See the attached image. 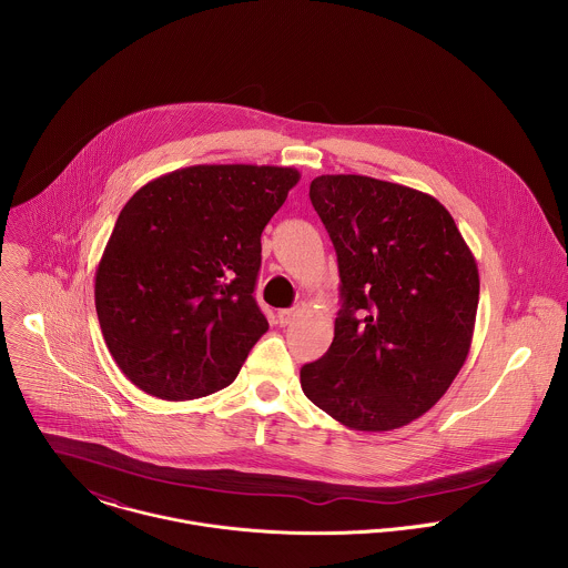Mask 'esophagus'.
<instances>
[{
	"label": "esophagus",
	"mask_w": 568,
	"mask_h": 568,
	"mask_svg": "<svg viewBox=\"0 0 568 568\" xmlns=\"http://www.w3.org/2000/svg\"><path fill=\"white\" fill-rule=\"evenodd\" d=\"M295 317H297V311H295V308H282V311H277V324L280 325H288Z\"/></svg>",
	"instance_id": "obj_1"
}]
</instances>
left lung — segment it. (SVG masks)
Returning a JSON list of instances; mask_svg holds the SVG:
<instances>
[{"instance_id":"obj_1","label":"left lung","mask_w":568,"mask_h":568,"mask_svg":"<svg viewBox=\"0 0 568 568\" xmlns=\"http://www.w3.org/2000/svg\"><path fill=\"white\" fill-rule=\"evenodd\" d=\"M311 201L336 251L341 311L324 356L302 367L311 403L352 430H394L424 415L464 367L479 268L430 194L322 174Z\"/></svg>"}]
</instances>
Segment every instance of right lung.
<instances>
[{
    "mask_svg": "<svg viewBox=\"0 0 568 568\" xmlns=\"http://www.w3.org/2000/svg\"><path fill=\"white\" fill-rule=\"evenodd\" d=\"M300 181L280 165H190L122 207L95 268V313L122 374L162 400L232 385L268 329L260 236Z\"/></svg>",
    "mask_w": 568,
    "mask_h": 568,
    "instance_id": "add662e5",
    "label": "right lung"
}]
</instances>
